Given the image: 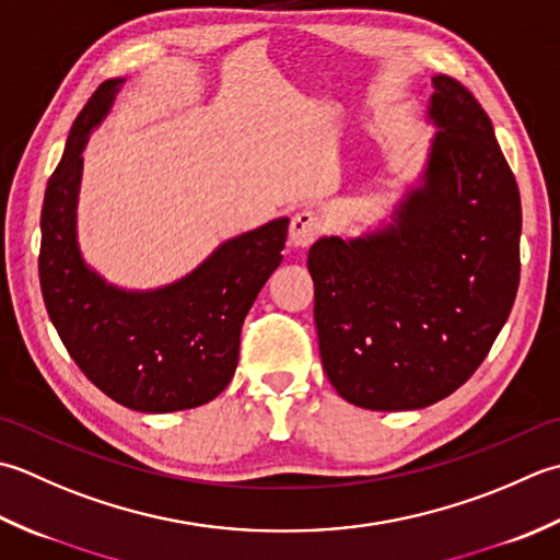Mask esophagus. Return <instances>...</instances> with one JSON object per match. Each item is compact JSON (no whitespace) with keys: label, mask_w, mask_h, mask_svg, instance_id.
I'll use <instances>...</instances> for the list:
<instances>
[{"label":"esophagus","mask_w":560,"mask_h":560,"mask_svg":"<svg viewBox=\"0 0 560 560\" xmlns=\"http://www.w3.org/2000/svg\"><path fill=\"white\" fill-rule=\"evenodd\" d=\"M324 232V222L314 210H302L292 217L290 222V244L294 248H310L316 236Z\"/></svg>","instance_id":"esophagus-1"}]
</instances>
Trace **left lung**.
Returning a JSON list of instances; mask_svg holds the SVG:
<instances>
[{
	"label": "left lung",
	"mask_w": 560,
	"mask_h": 560,
	"mask_svg": "<svg viewBox=\"0 0 560 560\" xmlns=\"http://www.w3.org/2000/svg\"><path fill=\"white\" fill-rule=\"evenodd\" d=\"M438 125L423 184L392 224L310 248L314 322L330 384L370 410H413L469 380L520 288L522 205L481 104L432 77Z\"/></svg>",
	"instance_id": "1"
}]
</instances>
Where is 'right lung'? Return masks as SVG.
Here are the masks:
<instances>
[{"label":"right lung","instance_id":"obj_1","mask_svg":"<svg viewBox=\"0 0 560 560\" xmlns=\"http://www.w3.org/2000/svg\"><path fill=\"white\" fill-rule=\"evenodd\" d=\"M120 84L108 79L86 101L48 180L38 276L50 322L86 380L125 408L171 413L212 401L232 382L244 318L280 266L290 220L230 238L166 288L125 292L96 276L77 246V192L89 132Z\"/></svg>","mask_w":560,"mask_h":560}]
</instances>
